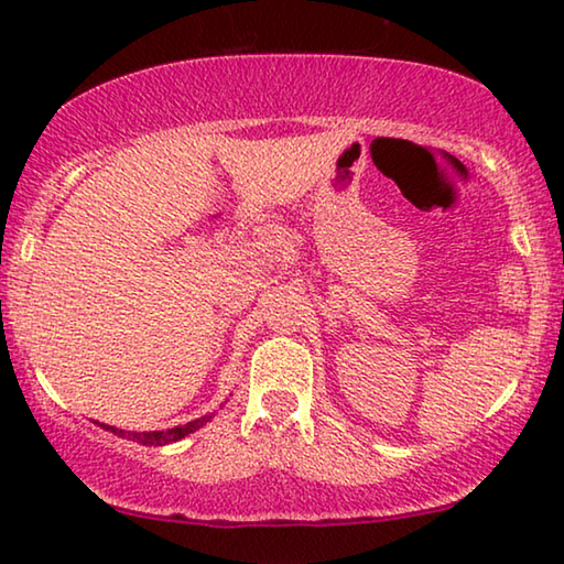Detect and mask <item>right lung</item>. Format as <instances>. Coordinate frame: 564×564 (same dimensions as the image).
Returning a JSON list of instances; mask_svg holds the SVG:
<instances>
[{
    "label": "right lung",
    "instance_id": "add662e5",
    "mask_svg": "<svg viewBox=\"0 0 564 564\" xmlns=\"http://www.w3.org/2000/svg\"><path fill=\"white\" fill-rule=\"evenodd\" d=\"M214 415H204V417H196L191 420L186 425H176V427H169V431H149V433H129V431H121V427H111V425H104V431H111L113 435L119 437H127V441H137L141 445H169V443H176L181 437H186L188 433H196L198 427L206 425L208 420Z\"/></svg>",
    "mask_w": 564,
    "mask_h": 564
}]
</instances>
